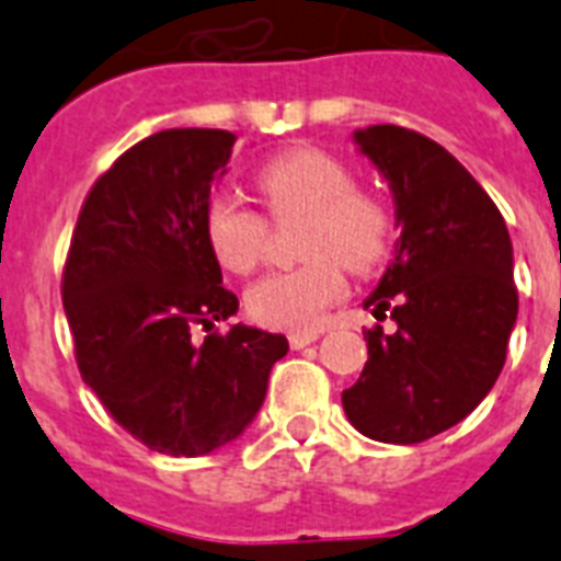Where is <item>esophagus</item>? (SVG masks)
I'll return each mask as SVG.
<instances>
[{
    "label": "esophagus",
    "mask_w": 561,
    "mask_h": 561,
    "mask_svg": "<svg viewBox=\"0 0 561 561\" xmlns=\"http://www.w3.org/2000/svg\"><path fill=\"white\" fill-rule=\"evenodd\" d=\"M321 330H307V333H289V345H293L295 351L307 348V345H312V342L319 340Z\"/></svg>",
    "instance_id": "34e87169"
}]
</instances>
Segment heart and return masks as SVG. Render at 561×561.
I'll return each mask as SVG.
<instances>
[{
    "label": "heart",
    "instance_id": "1",
    "mask_svg": "<svg viewBox=\"0 0 561 561\" xmlns=\"http://www.w3.org/2000/svg\"><path fill=\"white\" fill-rule=\"evenodd\" d=\"M254 181L272 216H304L298 249L307 263L257 280L245 307L266 328L307 333L345 293L342 268L366 275L383 263L392 216L375 195L359 193L340 158L321 149L280 151L257 169ZM204 237L221 266L249 275L263 257L266 221L240 195L216 193L204 207Z\"/></svg>",
    "mask_w": 561,
    "mask_h": 561
}]
</instances>
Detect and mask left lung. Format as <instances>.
Wrapping results in <instances>:
<instances>
[{"instance_id":"8db88e82","label":"left lung","mask_w":561,"mask_h":561,"mask_svg":"<svg viewBox=\"0 0 561 561\" xmlns=\"http://www.w3.org/2000/svg\"><path fill=\"white\" fill-rule=\"evenodd\" d=\"M354 146L386 178L401 228L363 307L389 310L398 330H368V363L342 407L363 436L415 445L474 412L501 375L518 319L512 240L483 186L438 142L368 125Z\"/></svg>"}]
</instances>
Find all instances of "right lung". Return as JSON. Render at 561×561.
<instances>
[{"mask_svg": "<svg viewBox=\"0 0 561 561\" xmlns=\"http://www.w3.org/2000/svg\"><path fill=\"white\" fill-rule=\"evenodd\" d=\"M233 142L219 128H169L125 151L87 195L64 268L84 383L134 438L169 457L240 438L289 351L286 336L249 324L202 345L190 333L240 310L204 237Z\"/></svg>", "mask_w": 561, "mask_h": 561, "instance_id": "add662e5", "label": "right lung"}]
</instances>
